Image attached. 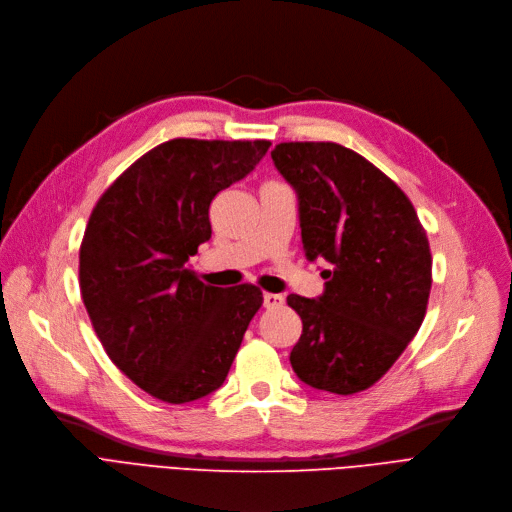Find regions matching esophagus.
<instances>
[{
  "instance_id": "34e87169",
  "label": "esophagus",
  "mask_w": 512,
  "mask_h": 512,
  "mask_svg": "<svg viewBox=\"0 0 512 512\" xmlns=\"http://www.w3.org/2000/svg\"><path fill=\"white\" fill-rule=\"evenodd\" d=\"M283 302H285V298L279 294H269V291L264 294V308H279V306H283Z\"/></svg>"
}]
</instances>
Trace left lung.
Instances as JSON below:
<instances>
[{"instance_id": "left-lung-1", "label": "left lung", "mask_w": 512, "mask_h": 512, "mask_svg": "<svg viewBox=\"0 0 512 512\" xmlns=\"http://www.w3.org/2000/svg\"><path fill=\"white\" fill-rule=\"evenodd\" d=\"M300 198L302 243L323 258L325 294H289L302 319L296 375L350 396L375 385L417 335L431 291V250L406 193L333 141H287L271 152Z\"/></svg>"}]
</instances>
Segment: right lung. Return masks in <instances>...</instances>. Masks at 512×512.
<instances>
[{
  "mask_svg": "<svg viewBox=\"0 0 512 512\" xmlns=\"http://www.w3.org/2000/svg\"><path fill=\"white\" fill-rule=\"evenodd\" d=\"M271 141L170 139L135 160L91 210L79 285L116 367L150 396L185 404L221 387L262 291L212 287L185 262L210 239L216 193L246 177Z\"/></svg>",
  "mask_w": 512,
  "mask_h": 512,
  "instance_id": "right-lung-1",
  "label": "right lung"
}]
</instances>
